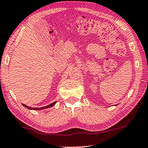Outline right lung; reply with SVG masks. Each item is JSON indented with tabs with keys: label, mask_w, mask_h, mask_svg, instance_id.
I'll list each match as a JSON object with an SVG mask.
<instances>
[{
	"label": "right lung",
	"mask_w": 148,
	"mask_h": 148,
	"mask_svg": "<svg viewBox=\"0 0 148 148\" xmlns=\"http://www.w3.org/2000/svg\"><path fill=\"white\" fill-rule=\"evenodd\" d=\"M56 102H57V101L53 102V103H51V104L49 105H47V106H45V107H40V108H34V107H28V106H27V105H25V104H22V105L25 107H26L27 109H31V110H42V109H47V108H49V107H52L53 106H54V105H55Z\"/></svg>",
	"instance_id": "right-lung-1"
}]
</instances>
